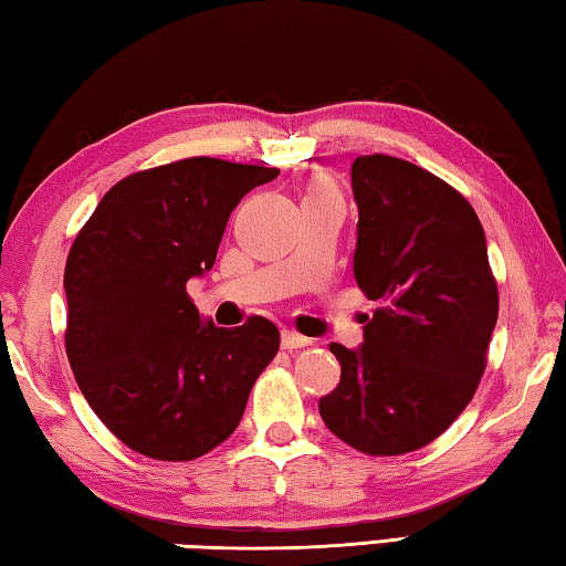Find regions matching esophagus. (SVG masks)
<instances>
[{
	"label": "esophagus",
	"instance_id": "esophagus-1",
	"mask_svg": "<svg viewBox=\"0 0 566 566\" xmlns=\"http://www.w3.org/2000/svg\"><path fill=\"white\" fill-rule=\"evenodd\" d=\"M283 348L285 350H298V348H308V345L313 343L311 338H305V335L295 333V331H283Z\"/></svg>",
	"mask_w": 566,
	"mask_h": 566
}]
</instances>
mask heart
I'll return each instance as SVG.
<instances>
[{
  "label": "heart",
  "instance_id": "obj_1",
  "mask_svg": "<svg viewBox=\"0 0 566 566\" xmlns=\"http://www.w3.org/2000/svg\"><path fill=\"white\" fill-rule=\"evenodd\" d=\"M318 186H325L323 181H318V184H313V188H318Z\"/></svg>",
  "mask_w": 566,
  "mask_h": 566
}]
</instances>
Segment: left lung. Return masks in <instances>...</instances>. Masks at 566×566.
Returning a JSON list of instances; mask_svg holds the SVG:
<instances>
[{
    "label": "left lung",
    "mask_w": 566,
    "mask_h": 566,
    "mask_svg": "<svg viewBox=\"0 0 566 566\" xmlns=\"http://www.w3.org/2000/svg\"><path fill=\"white\" fill-rule=\"evenodd\" d=\"M353 273L378 301L363 345L331 343L340 382L318 402L328 430L365 454L430 444L468 408L488 365L500 295L488 241L460 191L402 158L358 156Z\"/></svg>",
    "instance_id": "obj_1"
}]
</instances>
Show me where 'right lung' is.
<instances>
[{"instance_id": "obj_1", "label": "right lung", "mask_w": 566, "mask_h": 566, "mask_svg": "<svg viewBox=\"0 0 566 566\" xmlns=\"http://www.w3.org/2000/svg\"><path fill=\"white\" fill-rule=\"evenodd\" d=\"M277 168L211 156L132 174L78 231L64 268L66 358L126 448L186 462L228 440L281 333L253 315L203 323L186 283L216 263L228 216Z\"/></svg>"}]
</instances>
